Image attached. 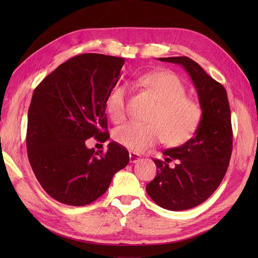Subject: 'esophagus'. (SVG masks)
Segmentation results:
<instances>
[{"label": "esophagus", "instance_id": "esophagus-1", "mask_svg": "<svg viewBox=\"0 0 258 258\" xmlns=\"http://www.w3.org/2000/svg\"><path fill=\"white\" fill-rule=\"evenodd\" d=\"M141 160V156L136 153H130V162L131 163H138Z\"/></svg>", "mask_w": 258, "mask_h": 258}]
</instances>
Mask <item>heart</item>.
I'll return each instance as SVG.
<instances>
[{
    "instance_id": "1",
    "label": "heart",
    "mask_w": 258,
    "mask_h": 258,
    "mask_svg": "<svg viewBox=\"0 0 258 258\" xmlns=\"http://www.w3.org/2000/svg\"><path fill=\"white\" fill-rule=\"evenodd\" d=\"M138 83L154 95L158 104L151 115V123L135 120L115 128L114 140L131 151L143 152L164 141L178 145L187 142L199 127L202 107L196 101L186 96V87L177 75L171 72H151L142 75ZM127 91L119 85L109 92L106 109L115 122L125 115Z\"/></svg>"
}]
</instances>
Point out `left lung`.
Returning a JSON list of instances; mask_svg holds the SVG:
<instances>
[{
  "mask_svg": "<svg viewBox=\"0 0 258 258\" xmlns=\"http://www.w3.org/2000/svg\"><path fill=\"white\" fill-rule=\"evenodd\" d=\"M157 59L182 65L188 73L199 95L202 119L193 138L164 151V161L153 160L157 174L146 185V191L165 210H189L205 202L225 176L233 149L231 108L224 86L193 59L186 56ZM172 160L177 164L169 168L168 163Z\"/></svg>",
  "mask_w": 258,
  "mask_h": 258,
  "instance_id": "8db88e82",
  "label": "left lung"
}]
</instances>
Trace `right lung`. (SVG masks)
Instances as JSON below:
<instances>
[{"label": "right lung", "instance_id": "obj_1", "mask_svg": "<svg viewBox=\"0 0 258 258\" xmlns=\"http://www.w3.org/2000/svg\"><path fill=\"white\" fill-rule=\"evenodd\" d=\"M123 64V57L81 54L59 65L33 93L27 156L42 187L59 203L91 204L128 164L127 150L115 142L107 145L106 153L86 146L87 139L103 143L109 139L106 98Z\"/></svg>", "mask_w": 258, "mask_h": 258}]
</instances>
